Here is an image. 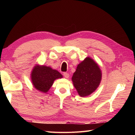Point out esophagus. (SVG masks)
Masks as SVG:
<instances>
[{
	"label": "esophagus",
	"instance_id": "1",
	"mask_svg": "<svg viewBox=\"0 0 135 135\" xmlns=\"http://www.w3.org/2000/svg\"><path fill=\"white\" fill-rule=\"evenodd\" d=\"M63 75H64V77H65L66 79H67V78H68V77H69V74H68V73H66V72L64 73Z\"/></svg>",
	"mask_w": 135,
	"mask_h": 135
}]
</instances>
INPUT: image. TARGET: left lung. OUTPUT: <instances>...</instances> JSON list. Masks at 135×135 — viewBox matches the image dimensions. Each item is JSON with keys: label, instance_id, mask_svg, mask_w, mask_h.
Wrapping results in <instances>:
<instances>
[{"label": "left lung", "instance_id": "obj_1", "mask_svg": "<svg viewBox=\"0 0 135 135\" xmlns=\"http://www.w3.org/2000/svg\"><path fill=\"white\" fill-rule=\"evenodd\" d=\"M101 71L99 66L89 57L77 65L72 80L79 95L85 97L97 89L101 80Z\"/></svg>", "mask_w": 135, "mask_h": 135}]
</instances>
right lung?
I'll return each mask as SVG.
<instances>
[{"instance_id":"1","label":"right lung","mask_w":135,"mask_h":135,"mask_svg":"<svg viewBox=\"0 0 135 135\" xmlns=\"http://www.w3.org/2000/svg\"><path fill=\"white\" fill-rule=\"evenodd\" d=\"M62 77V74L58 71L44 65H36L31 73V80L34 87L43 93L49 90L55 80Z\"/></svg>"}]
</instances>
